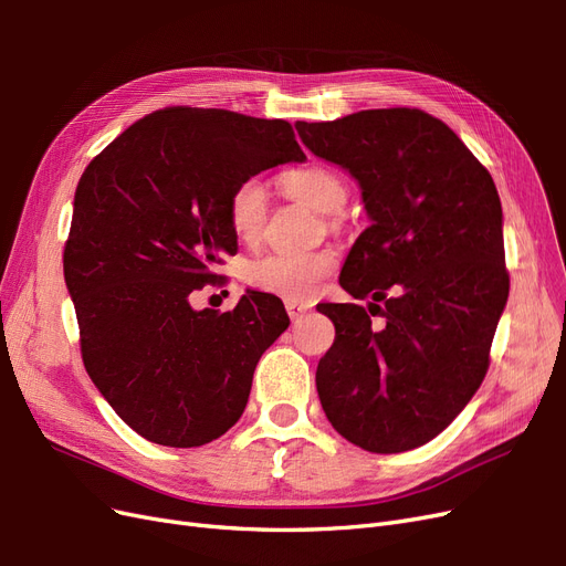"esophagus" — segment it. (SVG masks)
<instances>
[{
  "label": "esophagus",
  "mask_w": 566,
  "mask_h": 566,
  "mask_svg": "<svg viewBox=\"0 0 566 566\" xmlns=\"http://www.w3.org/2000/svg\"><path fill=\"white\" fill-rule=\"evenodd\" d=\"M285 310H287V316H290V318L300 321L306 312H310V306L300 304V302H293V300H285Z\"/></svg>",
  "instance_id": "obj_1"
}]
</instances>
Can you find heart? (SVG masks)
<instances>
[{
	"mask_svg": "<svg viewBox=\"0 0 566 566\" xmlns=\"http://www.w3.org/2000/svg\"><path fill=\"white\" fill-rule=\"evenodd\" d=\"M285 191L310 205L316 212L335 217L347 205V186L333 169L310 165L290 169L281 177ZM269 193L266 186L256 179H243L233 188L229 200L231 229L238 238L250 241L256 238L266 219ZM333 252H271L248 264L245 281L262 293L279 295L293 302H310L321 295V290L335 271Z\"/></svg>",
	"mask_w": 566,
	"mask_h": 566,
	"instance_id": "heart-1",
	"label": "heart"
}]
</instances>
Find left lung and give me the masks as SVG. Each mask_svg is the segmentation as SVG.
Here are the masks:
<instances>
[{
	"label": "left lung",
	"mask_w": 566,
	"mask_h": 566,
	"mask_svg": "<svg viewBox=\"0 0 566 566\" xmlns=\"http://www.w3.org/2000/svg\"><path fill=\"white\" fill-rule=\"evenodd\" d=\"M295 129L356 179L370 219L339 273L368 310L323 312L335 323L316 368L325 418L364 451L418 449L447 430L489 368L510 293L499 191L458 134L418 108ZM368 311L386 318L382 329Z\"/></svg>",
	"instance_id": "8db88e82"
}]
</instances>
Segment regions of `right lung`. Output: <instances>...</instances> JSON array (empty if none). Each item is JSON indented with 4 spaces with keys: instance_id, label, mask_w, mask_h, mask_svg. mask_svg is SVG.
Masks as SVG:
<instances>
[{
    "instance_id": "right-lung-1",
    "label": "right lung",
    "mask_w": 566,
    "mask_h": 566,
    "mask_svg": "<svg viewBox=\"0 0 566 566\" xmlns=\"http://www.w3.org/2000/svg\"><path fill=\"white\" fill-rule=\"evenodd\" d=\"M306 156L285 119L175 106L146 115L84 169L63 273L92 382L136 434L172 449L243 416L252 373L290 325L248 290L233 312L188 297L235 254L229 200L243 179Z\"/></svg>"
}]
</instances>
